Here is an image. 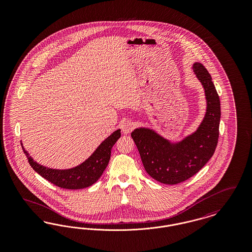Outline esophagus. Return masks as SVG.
Masks as SVG:
<instances>
[{
    "mask_svg": "<svg viewBox=\"0 0 252 252\" xmlns=\"http://www.w3.org/2000/svg\"><path fill=\"white\" fill-rule=\"evenodd\" d=\"M121 127H122V131L124 132L125 134H128L133 130L134 124L130 120L125 121V122L122 123Z\"/></svg>",
    "mask_w": 252,
    "mask_h": 252,
    "instance_id": "obj_1",
    "label": "esophagus"
}]
</instances>
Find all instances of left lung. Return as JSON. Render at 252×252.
Instances as JSON below:
<instances>
[{"label": "left lung", "instance_id": "left-lung-1", "mask_svg": "<svg viewBox=\"0 0 252 252\" xmlns=\"http://www.w3.org/2000/svg\"><path fill=\"white\" fill-rule=\"evenodd\" d=\"M192 70L202 84L207 102L205 116L196 130L178 142H171L149 127L131 132L145 171L163 184H178L195 175L213 157L218 143L219 96L201 63L194 62Z\"/></svg>", "mask_w": 252, "mask_h": 252}]
</instances>
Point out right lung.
Masks as SVG:
<instances>
[{
	"label": "right lung",
	"instance_id": "right-lung-1",
	"mask_svg": "<svg viewBox=\"0 0 252 252\" xmlns=\"http://www.w3.org/2000/svg\"><path fill=\"white\" fill-rule=\"evenodd\" d=\"M121 129H117L105 139L94 152L85 161L69 169H53L37 163L22 146L28 162L38 175L60 188L78 190L92 186L102 176L108 166L112 146L121 137Z\"/></svg>",
	"mask_w": 252,
	"mask_h": 252
}]
</instances>
